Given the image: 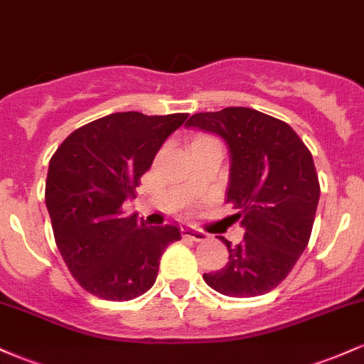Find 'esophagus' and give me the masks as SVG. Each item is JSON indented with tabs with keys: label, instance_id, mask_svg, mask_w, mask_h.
I'll list each match as a JSON object with an SVG mask.
<instances>
[{
	"label": "esophagus",
	"instance_id": "esophagus-1",
	"mask_svg": "<svg viewBox=\"0 0 364 364\" xmlns=\"http://www.w3.org/2000/svg\"><path fill=\"white\" fill-rule=\"evenodd\" d=\"M181 232L185 237H190V240L193 241H203L207 240V232L200 231V229H195V228H190V225H185V228H181Z\"/></svg>",
	"mask_w": 364,
	"mask_h": 364
}]
</instances>
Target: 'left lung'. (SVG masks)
Returning <instances> with one entry per match:
<instances>
[{
    "mask_svg": "<svg viewBox=\"0 0 364 364\" xmlns=\"http://www.w3.org/2000/svg\"><path fill=\"white\" fill-rule=\"evenodd\" d=\"M186 127L228 145V202L245 228L240 245L220 237L229 262L203 281L232 298L265 294L287 277L310 241L320 198L311 152L289 124L250 107L196 112Z\"/></svg>",
    "mask_w": 364,
    "mask_h": 364,
    "instance_id": "obj_1",
    "label": "left lung"
}]
</instances>
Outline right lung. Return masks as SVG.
Returning a JSON list of instances; mask_svg holds the SVG:
<instances>
[{"instance_id": "obj_1", "label": "right lung", "mask_w": 364, "mask_h": 364, "mask_svg": "<svg viewBox=\"0 0 364 364\" xmlns=\"http://www.w3.org/2000/svg\"><path fill=\"white\" fill-rule=\"evenodd\" d=\"M188 114L114 112L75 129L49 161L46 207L66 267L90 294L129 301L154 286L178 225L123 215L141 174Z\"/></svg>"}]
</instances>
